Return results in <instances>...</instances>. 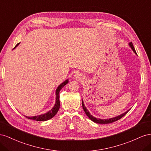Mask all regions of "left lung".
<instances>
[{
	"label": "left lung",
	"mask_w": 151,
	"mask_h": 151,
	"mask_svg": "<svg viewBox=\"0 0 151 151\" xmlns=\"http://www.w3.org/2000/svg\"><path fill=\"white\" fill-rule=\"evenodd\" d=\"M129 45H130V46L131 47V48H132V49L133 50V52H135V54H137V53H136V51H135V50L134 47H133L132 43L130 42V44H129ZM82 106H83V110H84V111H85V114L87 115L88 117L90 119H91L92 122H95V123H99V124H108V123H113V122L118 121V120H119V119H121L122 117H123V116H124V115H125V114L128 113V112L129 111V110H128V111H127V112H125V113H123V114H121V115H119V116H116V117H115V118H110V119H99V118H95V117H93V116H92L91 114H90L88 111L87 109V108H86L85 105H84V103H83V100H82Z\"/></svg>",
	"instance_id": "8db88e82"
}]
</instances>
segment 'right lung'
<instances>
[{
	"mask_svg": "<svg viewBox=\"0 0 151 151\" xmlns=\"http://www.w3.org/2000/svg\"><path fill=\"white\" fill-rule=\"evenodd\" d=\"M19 43L17 44L14 47V49L16 47L18 46L19 45ZM68 83V80H66L65 81H64L63 83L60 85L59 87H58L56 90V101H55V104L54 106V107L50 111L47 112V113L44 114H41L39 116H32V117H28V116H25L26 118L28 119H33V120H36V121H47V120L50 119L52 118H53L54 116L57 114V113L59 111V107H60V101H59V92L61 89L64 87V85H66Z\"/></svg>",
	"mask_w": 151,
	"mask_h": 151,
	"instance_id": "1",
	"label": "right lung"
}]
</instances>
